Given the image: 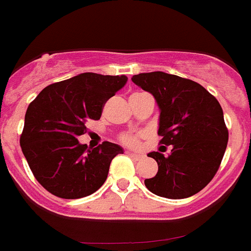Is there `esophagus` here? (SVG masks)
Here are the masks:
<instances>
[{
	"label": "esophagus",
	"instance_id": "obj_1",
	"mask_svg": "<svg viewBox=\"0 0 251 251\" xmlns=\"http://www.w3.org/2000/svg\"><path fill=\"white\" fill-rule=\"evenodd\" d=\"M127 154L131 158H134V159H140V158L143 157L142 154H139V153H132V151H127Z\"/></svg>",
	"mask_w": 251,
	"mask_h": 251
}]
</instances>
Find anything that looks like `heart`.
Here are the masks:
<instances>
[{
  "label": "heart",
  "instance_id": "obj_1",
  "mask_svg": "<svg viewBox=\"0 0 251 251\" xmlns=\"http://www.w3.org/2000/svg\"><path fill=\"white\" fill-rule=\"evenodd\" d=\"M125 140L127 143H130V144H134V143H135V140H134L132 138H125Z\"/></svg>",
  "mask_w": 251,
  "mask_h": 251
}]
</instances>
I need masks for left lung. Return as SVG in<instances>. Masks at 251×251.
<instances>
[{
  "label": "left lung",
  "instance_id": "8db88e82",
  "mask_svg": "<svg viewBox=\"0 0 251 251\" xmlns=\"http://www.w3.org/2000/svg\"><path fill=\"white\" fill-rule=\"evenodd\" d=\"M131 80L154 97L159 143L171 145L167 155L148 153L157 161L158 172L145 178V186L168 199L199 193L216 175L228 142L222 107L201 84L177 75L154 71L134 75Z\"/></svg>",
  "mask_w": 251,
  "mask_h": 251
}]
</instances>
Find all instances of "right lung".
<instances>
[{
	"label": "right lung",
	"mask_w": 251,
	"mask_h": 251,
	"mask_svg": "<svg viewBox=\"0 0 251 251\" xmlns=\"http://www.w3.org/2000/svg\"><path fill=\"white\" fill-rule=\"evenodd\" d=\"M127 83L125 75L83 73L46 86L25 113L20 147L38 182L58 198L96 193L122 147L104 142L88 149L77 136L89 120H100L107 100Z\"/></svg>",
	"instance_id": "right-lung-1"
}]
</instances>
